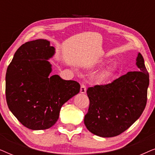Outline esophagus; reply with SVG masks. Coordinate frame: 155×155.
<instances>
[{
	"label": "esophagus",
	"instance_id": "1",
	"mask_svg": "<svg viewBox=\"0 0 155 155\" xmlns=\"http://www.w3.org/2000/svg\"><path fill=\"white\" fill-rule=\"evenodd\" d=\"M86 90H87L86 86L84 85V84H81V87H80V92H81L82 94H84V93L86 92Z\"/></svg>",
	"mask_w": 155,
	"mask_h": 155
}]
</instances>
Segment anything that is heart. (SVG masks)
Listing matches in <instances>:
<instances>
[{"mask_svg": "<svg viewBox=\"0 0 155 155\" xmlns=\"http://www.w3.org/2000/svg\"><path fill=\"white\" fill-rule=\"evenodd\" d=\"M111 72H112V69L111 68H107L103 70V71L101 72L100 74H99V78L102 80L107 79V78H109V76L111 75Z\"/></svg>", "mask_w": 155, "mask_h": 155, "instance_id": "obj_1", "label": "heart"}]
</instances>
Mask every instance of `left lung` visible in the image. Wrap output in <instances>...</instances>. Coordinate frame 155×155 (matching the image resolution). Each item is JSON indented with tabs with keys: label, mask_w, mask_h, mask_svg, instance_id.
<instances>
[{
	"label": "left lung",
	"mask_w": 155,
	"mask_h": 155,
	"mask_svg": "<svg viewBox=\"0 0 155 155\" xmlns=\"http://www.w3.org/2000/svg\"><path fill=\"white\" fill-rule=\"evenodd\" d=\"M137 71H131L111 83L89 87L90 99L84 123L89 131L103 137L120 135L140 118L147 104L149 73L138 53Z\"/></svg>",
	"instance_id": "obj_1"
}]
</instances>
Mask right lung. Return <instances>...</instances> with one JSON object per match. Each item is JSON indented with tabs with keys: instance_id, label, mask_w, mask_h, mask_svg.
I'll use <instances>...</instances> for the list:
<instances>
[{
	"instance_id": "add662e5",
	"label": "right lung",
	"mask_w": 155,
	"mask_h": 155,
	"mask_svg": "<svg viewBox=\"0 0 155 155\" xmlns=\"http://www.w3.org/2000/svg\"><path fill=\"white\" fill-rule=\"evenodd\" d=\"M55 48L46 39L22 44L15 54L5 75L8 108L23 126L31 130H45L58 119L61 107L78 94L80 85L74 80L49 76L48 59Z\"/></svg>"
}]
</instances>
